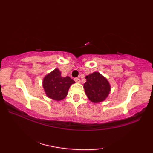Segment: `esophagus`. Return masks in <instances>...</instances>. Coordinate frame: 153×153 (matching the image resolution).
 Wrapping results in <instances>:
<instances>
[{
  "mask_svg": "<svg viewBox=\"0 0 153 153\" xmlns=\"http://www.w3.org/2000/svg\"><path fill=\"white\" fill-rule=\"evenodd\" d=\"M74 81H76V83H79V82H80V79H79V78H75V79H74Z\"/></svg>",
  "mask_w": 153,
  "mask_h": 153,
  "instance_id": "esophagus-1",
  "label": "esophagus"
}]
</instances>
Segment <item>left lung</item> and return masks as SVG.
<instances>
[{"label":"left lung","mask_w":153,"mask_h":153,"mask_svg":"<svg viewBox=\"0 0 153 153\" xmlns=\"http://www.w3.org/2000/svg\"><path fill=\"white\" fill-rule=\"evenodd\" d=\"M85 79L86 82L83 84V88L88 98L94 103L105 100L111 91V85L107 79L97 72L88 75Z\"/></svg>","instance_id":"8db88e82"}]
</instances>
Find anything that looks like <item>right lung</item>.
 Listing matches in <instances>:
<instances>
[{
	"label": "right lung",
	"instance_id": "obj_1",
	"mask_svg": "<svg viewBox=\"0 0 153 153\" xmlns=\"http://www.w3.org/2000/svg\"><path fill=\"white\" fill-rule=\"evenodd\" d=\"M74 83L70 76L62 77L61 72L56 68L45 76L43 88L48 97L60 101L66 97L70 85Z\"/></svg>",
	"mask_w": 153,
	"mask_h": 153
}]
</instances>
